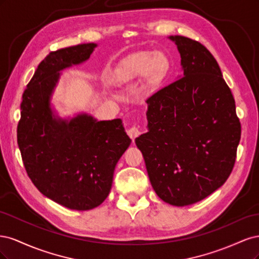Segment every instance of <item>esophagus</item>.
Segmentation results:
<instances>
[{"label":"esophagus","mask_w":259,"mask_h":259,"mask_svg":"<svg viewBox=\"0 0 259 259\" xmlns=\"http://www.w3.org/2000/svg\"><path fill=\"white\" fill-rule=\"evenodd\" d=\"M140 134H142V131H140V128L138 126H133L131 128L127 130V135L134 140L136 137H138Z\"/></svg>","instance_id":"34e87169"}]
</instances>
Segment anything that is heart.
Masks as SVG:
<instances>
[{"mask_svg": "<svg viewBox=\"0 0 259 259\" xmlns=\"http://www.w3.org/2000/svg\"><path fill=\"white\" fill-rule=\"evenodd\" d=\"M169 69V58L163 52H139L123 60L114 71L113 79L125 82L143 76L146 88L156 89L166 79Z\"/></svg>", "mask_w": 259, "mask_h": 259, "instance_id": "obj_1", "label": "heart"}]
</instances>
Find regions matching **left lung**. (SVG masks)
Masks as SVG:
<instances>
[{"mask_svg": "<svg viewBox=\"0 0 259 259\" xmlns=\"http://www.w3.org/2000/svg\"><path fill=\"white\" fill-rule=\"evenodd\" d=\"M183 75L147 99L148 132L135 139L158 197L186 206L208 197L228 179L241 124L216 59L201 43L168 36Z\"/></svg>", "mask_w": 259, "mask_h": 259, "instance_id": "obj_1", "label": "left lung"}]
</instances>
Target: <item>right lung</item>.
Returning a JSON list of instances; mask_svg holds the SVG:
<instances>
[{
	"label": "right lung",
	"mask_w": 259,
	"mask_h": 259,
	"mask_svg": "<svg viewBox=\"0 0 259 259\" xmlns=\"http://www.w3.org/2000/svg\"><path fill=\"white\" fill-rule=\"evenodd\" d=\"M96 43L50 53L23 92L17 143L28 176L45 197L70 209L99 206L111 190L117 161L131 145L121 119L89 113L61 117L52 97L61 71L89 60Z\"/></svg>",
	"instance_id": "right-lung-1"
}]
</instances>
